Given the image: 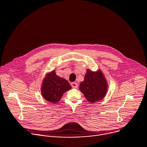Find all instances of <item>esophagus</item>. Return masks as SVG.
<instances>
[{"instance_id":"1","label":"esophagus","mask_w":147,"mask_h":147,"mask_svg":"<svg viewBox=\"0 0 147 147\" xmlns=\"http://www.w3.org/2000/svg\"><path fill=\"white\" fill-rule=\"evenodd\" d=\"M71 85L74 88H77L78 87V84H77V83H76V82H72L71 84Z\"/></svg>"}]
</instances>
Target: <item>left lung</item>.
Instances as JSON below:
<instances>
[{
    "label": "left lung",
    "instance_id": "obj_1",
    "mask_svg": "<svg viewBox=\"0 0 147 147\" xmlns=\"http://www.w3.org/2000/svg\"><path fill=\"white\" fill-rule=\"evenodd\" d=\"M107 86V82L101 69L92 71L87 69L84 80L80 84L79 89L88 101L95 103L106 96Z\"/></svg>",
    "mask_w": 147,
    "mask_h": 147
}]
</instances>
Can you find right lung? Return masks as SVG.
Masks as SVG:
<instances>
[{"label": "right lung", "mask_w": 147, "mask_h": 147, "mask_svg": "<svg viewBox=\"0 0 147 147\" xmlns=\"http://www.w3.org/2000/svg\"><path fill=\"white\" fill-rule=\"evenodd\" d=\"M71 89L68 82L56 74L55 69L47 73L43 79L41 88V95L46 101L56 103L63 94Z\"/></svg>", "instance_id": "obj_1"}]
</instances>
